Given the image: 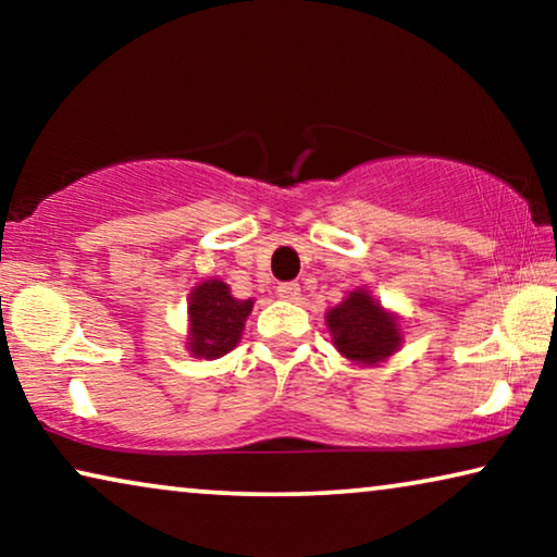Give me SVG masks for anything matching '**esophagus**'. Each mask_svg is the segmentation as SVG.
Here are the masks:
<instances>
[{
  "instance_id": "obj_1",
  "label": "esophagus",
  "mask_w": 557,
  "mask_h": 557,
  "mask_svg": "<svg viewBox=\"0 0 557 557\" xmlns=\"http://www.w3.org/2000/svg\"><path fill=\"white\" fill-rule=\"evenodd\" d=\"M276 292H278L281 299L296 301V299H299V294H301V286L294 284V281H286V284H278Z\"/></svg>"
}]
</instances>
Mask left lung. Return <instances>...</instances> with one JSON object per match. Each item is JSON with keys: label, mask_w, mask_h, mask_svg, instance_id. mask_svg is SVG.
I'll return each mask as SVG.
<instances>
[{"label": "left lung", "mask_w": 557, "mask_h": 557, "mask_svg": "<svg viewBox=\"0 0 557 557\" xmlns=\"http://www.w3.org/2000/svg\"><path fill=\"white\" fill-rule=\"evenodd\" d=\"M326 326L334 347L352 362H380L400 345L395 317L380 309L368 292H352L339 307L326 311Z\"/></svg>", "instance_id": "left-lung-1"}]
</instances>
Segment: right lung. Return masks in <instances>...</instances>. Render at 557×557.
Returning <instances> with one entry per match:
<instances>
[{
  "label": "right lung",
  "instance_id": "obj_1",
  "mask_svg": "<svg viewBox=\"0 0 557 557\" xmlns=\"http://www.w3.org/2000/svg\"><path fill=\"white\" fill-rule=\"evenodd\" d=\"M253 301L233 299L223 281H205L189 296V352L215 360L235 349Z\"/></svg>",
  "mask_w": 557,
  "mask_h": 557
}]
</instances>
